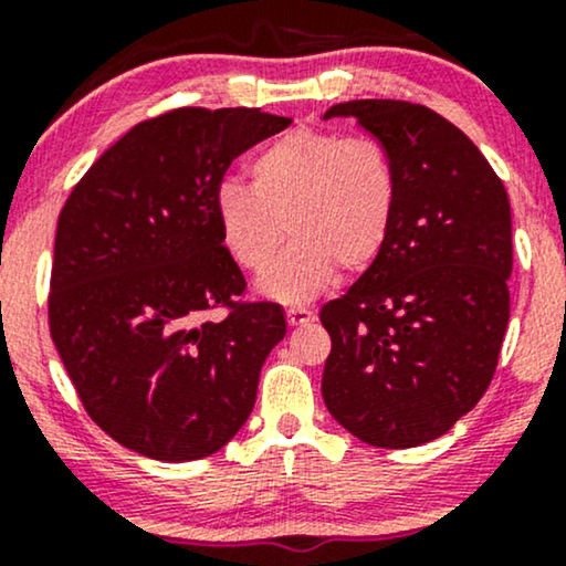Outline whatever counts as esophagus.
Instances as JSON below:
<instances>
[{
    "label": "esophagus",
    "instance_id": "34e87169",
    "mask_svg": "<svg viewBox=\"0 0 566 566\" xmlns=\"http://www.w3.org/2000/svg\"><path fill=\"white\" fill-rule=\"evenodd\" d=\"M287 322L290 327H303V324L314 322V311L303 308V305H292V308H287Z\"/></svg>",
    "mask_w": 566,
    "mask_h": 566
}]
</instances>
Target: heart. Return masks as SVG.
Here are the masks:
<instances>
[{"label":"heart","mask_w":566,"mask_h":566,"mask_svg":"<svg viewBox=\"0 0 566 566\" xmlns=\"http://www.w3.org/2000/svg\"><path fill=\"white\" fill-rule=\"evenodd\" d=\"M250 185L220 184L218 229L229 255L250 274L269 271L287 230L296 237L263 279V290L282 301L314 297L340 263L350 271L373 263L399 207L396 161L373 135L292 129L250 161Z\"/></svg>","instance_id":"obj_1"}]
</instances>
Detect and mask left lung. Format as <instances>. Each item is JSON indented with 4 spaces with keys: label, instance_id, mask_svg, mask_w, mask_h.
<instances>
[{
    "label": "left lung",
    "instance_id": "obj_1",
    "mask_svg": "<svg viewBox=\"0 0 566 566\" xmlns=\"http://www.w3.org/2000/svg\"><path fill=\"white\" fill-rule=\"evenodd\" d=\"M391 151L399 207L373 265L329 301L322 396L356 439L407 450L441 437L495 378L511 316V205L484 154L444 116L407 101H348Z\"/></svg>",
    "mask_w": 566,
    "mask_h": 566
}]
</instances>
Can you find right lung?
<instances>
[{
    "label": "right lung",
    "mask_w": 566,
    "mask_h": 566,
    "mask_svg": "<svg viewBox=\"0 0 566 566\" xmlns=\"http://www.w3.org/2000/svg\"><path fill=\"white\" fill-rule=\"evenodd\" d=\"M290 122L261 108H172L122 135L63 205L50 335L82 407L127 450L207 458L255 407L287 322L276 303L244 301L216 193L239 154ZM218 307L223 321L203 319Z\"/></svg>",
    "instance_id": "add662e5"
}]
</instances>
